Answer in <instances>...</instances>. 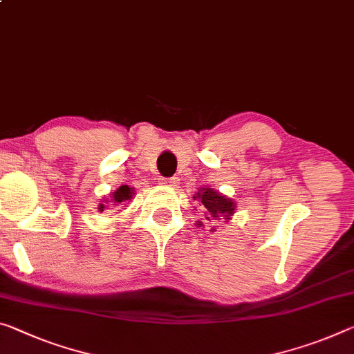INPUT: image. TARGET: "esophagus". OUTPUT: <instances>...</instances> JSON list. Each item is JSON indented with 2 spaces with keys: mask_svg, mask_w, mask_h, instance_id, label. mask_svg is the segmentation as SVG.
Here are the masks:
<instances>
[{
  "mask_svg": "<svg viewBox=\"0 0 354 354\" xmlns=\"http://www.w3.org/2000/svg\"><path fill=\"white\" fill-rule=\"evenodd\" d=\"M160 184H164V186L175 187L178 184V178H160Z\"/></svg>",
  "mask_w": 354,
  "mask_h": 354,
  "instance_id": "obj_1",
  "label": "esophagus"
}]
</instances>
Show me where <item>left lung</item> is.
I'll use <instances>...</instances> for the list:
<instances>
[{"instance_id": "obj_1", "label": "left lung", "mask_w": 354, "mask_h": 354, "mask_svg": "<svg viewBox=\"0 0 354 354\" xmlns=\"http://www.w3.org/2000/svg\"><path fill=\"white\" fill-rule=\"evenodd\" d=\"M205 207V218L206 221H212L216 217H227L234 212V203L230 198H225L216 190L212 189H201V192L197 194V197ZM201 225V223H200Z\"/></svg>"}]
</instances>
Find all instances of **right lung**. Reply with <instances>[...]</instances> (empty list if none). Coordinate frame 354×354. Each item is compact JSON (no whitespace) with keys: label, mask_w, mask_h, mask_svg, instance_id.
<instances>
[{"label":"right lung","mask_w":354,"mask_h":354,"mask_svg":"<svg viewBox=\"0 0 354 354\" xmlns=\"http://www.w3.org/2000/svg\"><path fill=\"white\" fill-rule=\"evenodd\" d=\"M132 189L129 186H121L120 189L116 190V192L113 194V198H111V203H115L116 206L118 205H126L127 200L132 198ZM100 211H104V205L99 206Z\"/></svg>","instance_id":"add662e5"}]
</instances>
